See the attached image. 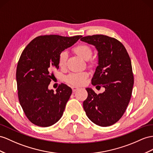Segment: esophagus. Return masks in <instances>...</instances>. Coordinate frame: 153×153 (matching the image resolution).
I'll use <instances>...</instances> for the list:
<instances>
[{
    "instance_id": "34e87169",
    "label": "esophagus",
    "mask_w": 153,
    "mask_h": 153,
    "mask_svg": "<svg viewBox=\"0 0 153 153\" xmlns=\"http://www.w3.org/2000/svg\"><path fill=\"white\" fill-rule=\"evenodd\" d=\"M72 91H73V92H75V91H77L78 89H79V87H72Z\"/></svg>"
}]
</instances>
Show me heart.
Returning a JSON list of instances; mask_svg holds the SVG:
<instances>
[{
  "instance_id": "obj_1",
  "label": "heart",
  "mask_w": 153,
  "mask_h": 153,
  "mask_svg": "<svg viewBox=\"0 0 153 153\" xmlns=\"http://www.w3.org/2000/svg\"><path fill=\"white\" fill-rule=\"evenodd\" d=\"M74 51L78 56L85 60H88L92 55V50L91 47L87 45H79L74 47ZM68 58V52L63 50L59 53L58 58V63L60 67L63 68L66 63ZM88 76L87 72H73L65 77V80L67 83L74 85H81L84 83L85 79Z\"/></svg>"
}]
</instances>
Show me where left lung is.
I'll return each mask as SVG.
<instances>
[{"instance_id": "obj_1", "label": "left lung", "mask_w": 153, "mask_h": 153, "mask_svg": "<svg viewBox=\"0 0 153 153\" xmlns=\"http://www.w3.org/2000/svg\"><path fill=\"white\" fill-rule=\"evenodd\" d=\"M81 41L95 46L98 52V66L92 84L105 88L99 94L91 88H86L88 97L83 101V108L93 123L111 126L122 117L131 97L134 76L130 57L115 38L94 35L82 37Z\"/></svg>"}]
</instances>
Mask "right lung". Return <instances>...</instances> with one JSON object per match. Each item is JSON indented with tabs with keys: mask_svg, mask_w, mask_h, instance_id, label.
<instances>
[{
	"mask_svg": "<svg viewBox=\"0 0 153 153\" xmlns=\"http://www.w3.org/2000/svg\"><path fill=\"white\" fill-rule=\"evenodd\" d=\"M81 37L41 36L33 39L22 52L16 72L19 100L26 117L36 125L49 127L62 117L72 89L61 83L54 93L48 85L52 70L59 68V53Z\"/></svg>",
	"mask_w": 153,
	"mask_h": 153,
	"instance_id": "right-lung-1",
	"label": "right lung"
}]
</instances>
